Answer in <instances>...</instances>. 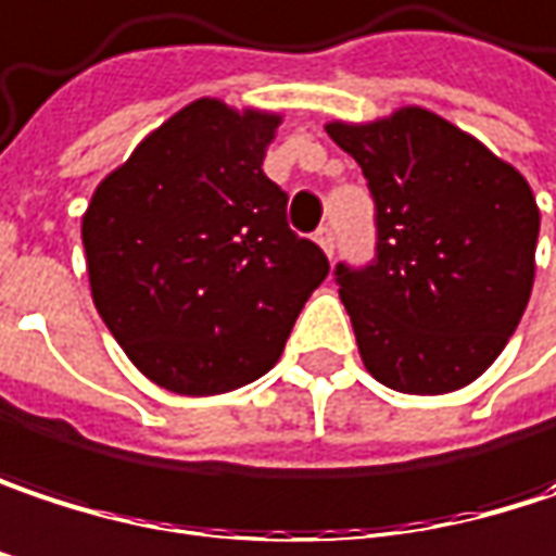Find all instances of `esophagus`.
Listing matches in <instances>:
<instances>
[{
    "mask_svg": "<svg viewBox=\"0 0 556 556\" xmlns=\"http://www.w3.org/2000/svg\"><path fill=\"white\" fill-rule=\"evenodd\" d=\"M315 241L321 244V251H325L328 257H333V231H330V228H318V231H315Z\"/></svg>",
    "mask_w": 556,
    "mask_h": 556,
    "instance_id": "esophagus-1",
    "label": "esophagus"
}]
</instances>
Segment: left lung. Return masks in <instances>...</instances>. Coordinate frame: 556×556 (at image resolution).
<instances>
[{
	"mask_svg": "<svg viewBox=\"0 0 556 556\" xmlns=\"http://www.w3.org/2000/svg\"><path fill=\"white\" fill-rule=\"evenodd\" d=\"M325 129L376 197V264L337 267L363 366L404 394L471 384L529 305L541 226L529 180L417 104Z\"/></svg>",
	"mask_w": 556,
	"mask_h": 556,
	"instance_id": "8db88e82",
	"label": "left lung"
}]
</instances>
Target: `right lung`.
Masks as SVG:
<instances>
[{"label":"right lung","instance_id":"right-lung-1","mask_svg":"<svg viewBox=\"0 0 556 556\" xmlns=\"http://www.w3.org/2000/svg\"><path fill=\"white\" fill-rule=\"evenodd\" d=\"M279 111L197 98L104 177L81 216L98 315L149 381L226 394L270 372L325 251L264 175Z\"/></svg>","mask_w":556,"mask_h":556}]
</instances>
